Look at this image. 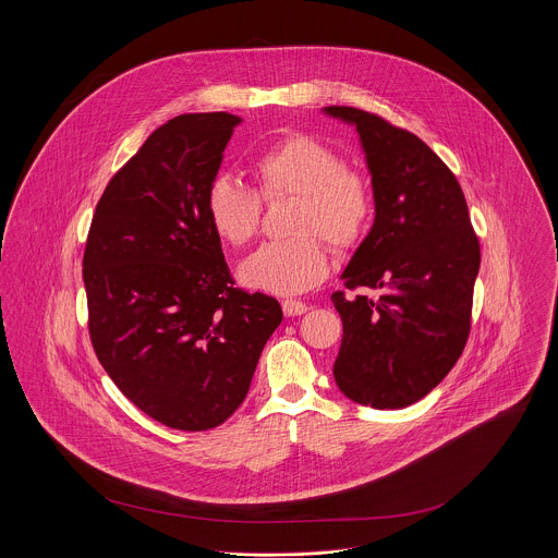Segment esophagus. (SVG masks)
<instances>
[{
	"label": "esophagus",
	"mask_w": 558,
	"mask_h": 558,
	"mask_svg": "<svg viewBox=\"0 0 558 558\" xmlns=\"http://www.w3.org/2000/svg\"><path fill=\"white\" fill-rule=\"evenodd\" d=\"M281 307H283V314H286L288 318L303 316V314H307V312H310V305H305L303 301H292V299L283 301V303H281Z\"/></svg>",
	"instance_id": "1"
}]
</instances>
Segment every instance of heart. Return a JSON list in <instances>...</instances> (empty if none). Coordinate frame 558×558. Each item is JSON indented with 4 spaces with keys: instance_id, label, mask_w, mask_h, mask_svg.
I'll return each instance as SVG.
<instances>
[{
    "instance_id": "heart-1",
    "label": "heart",
    "mask_w": 558,
    "mask_h": 558,
    "mask_svg": "<svg viewBox=\"0 0 558 558\" xmlns=\"http://www.w3.org/2000/svg\"><path fill=\"white\" fill-rule=\"evenodd\" d=\"M255 191L230 175H217L206 191V217L230 246H244L259 230L262 199L296 197L294 239L264 242L240 264L244 286L294 296L322 283L330 259L318 234L335 248H352L365 236L374 215L369 180L348 169L341 155L305 133L266 146L253 162Z\"/></svg>"
}]
</instances>
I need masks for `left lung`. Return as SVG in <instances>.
<instances>
[{
	"label": "left lung",
	"instance_id": "8db88e82",
	"mask_svg": "<svg viewBox=\"0 0 558 558\" xmlns=\"http://www.w3.org/2000/svg\"><path fill=\"white\" fill-rule=\"evenodd\" d=\"M324 113L356 126L376 202L374 226L341 275L350 292H362L330 296L343 322L335 383L356 403L405 408L462 356L477 234L458 178L425 142L363 109L335 105Z\"/></svg>",
	"mask_w": 558,
	"mask_h": 558
}]
</instances>
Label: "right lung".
<instances>
[{
  "label": "right lung",
  "mask_w": 558,
  "mask_h": 558,
  "mask_svg": "<svg viewBox=\"0 0 558 558\" xmlns=\"http://www.w3.org/2000/svg\"><path fill=\"white\" fill-rule=\"evenodd\" d=\"M239 116L184 113L159 126L107 184L83 253L92 348L142 412L202 432L246 398L281 324L277 299L234 288L206 217Z\"/></svg>",
  "instance_id": "1"
}]
</instances>
